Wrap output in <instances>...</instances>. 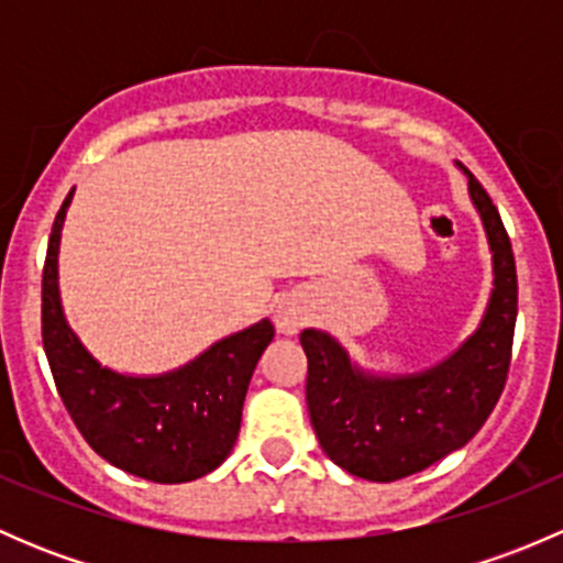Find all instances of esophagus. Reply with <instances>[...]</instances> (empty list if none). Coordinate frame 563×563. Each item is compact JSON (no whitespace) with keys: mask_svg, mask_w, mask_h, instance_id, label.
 <instances>
[{"mask_svg":"<svg viewBox=\"0 0 563 563\" xmlns=\"http://www.w3.org/2000/svg\"><path fill=\"white\" fill-rule=\"evenodd\" d=\"M275 323L283 334H297L299 329H302L305 316H302V310L294 308V305H280L275 313Z\"/></svg>","mask_w":563,"mask_h":563,"instance_id":"esophagus-1","label":"esophagus"}]
</instances>
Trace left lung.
Instances as JSON below:
<instances>
[{"label":"left lung","instance_id":"1","mask_svg":"<svg viewBox=\"0 0 563 563\" xmlns=\"http://www.w3.org/2000/svg\"><path fill=\"white\" fill-rule=\"evenodd\" d=\"M468 174V172H465ZM468 192L493 253V294L479 329L435 367L373 376L327 332L299 334L308 354V411L332 463L371 482H395L468 444L501 397L512 362L518 272L496 203L468 174Z\"/></svg>","mask_w":563,"mask_h":563}]
</instances>
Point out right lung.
<instances>
[{
  "instance_id": "obj_1",
  "label": "right lung",
  "mask_w": 563,
  "mask_h": 563,
  "mask_svg": "<svg viewBox=\"0 0 563 563\" xmlns=\"http://www.w3.org/2000/svg\"><path fill=\"white\" fill-rule=\"evenodd\" d=\"M73 190L56 212L43 266V349L67 413L87 444L141 479L179 485L218 468L240 435L242 402L261 354L275 338L258 321L163 376L103 367L67 327L59 302V236Z\"/></svg>"
}]
</instances>
